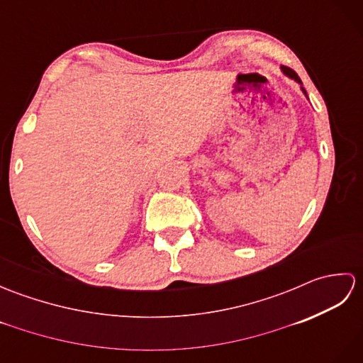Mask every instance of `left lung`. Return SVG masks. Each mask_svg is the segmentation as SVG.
Instances as JSON below:
<instances>
[{"label":"left lung","mask_w":363,"mask_h":363,"mask_svg":"<svg viewBox=\"0 0 363 363\" xmlns=\"http://www.w3.org/2000/svg\"><path fill=\"white\" fill-rule=\"evenodd\" d=\"M282 72L285 73V74H287V76H290V78H293V79H295V81H298L299 84H301V79H299V76L295 73V72H293L291 70V68H289V67H282ZM303 91H304V94H306V90L303 89Z\"/></svg>","instance_id":"left-lung-1"}]
</instances>
